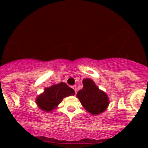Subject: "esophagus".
Instances as JSON below:
<instances>
[{
  "mask_svg": "<svg viewBox=\"0 0 148 148\" xmlns=\"http://www.w3.org/2000/svg\"><path fill=\"white\" fill-rule=\"evenodd\" d=\"M72 88H73V90H75V93H76V92H77V89H76V87H75V86H73V87H72Z\"/></svg>",
  "mask_w": 148,
  "mask_h": 148,
  "instance_id": "34e87169",
  "label": "esophagus"
}]
</instances>
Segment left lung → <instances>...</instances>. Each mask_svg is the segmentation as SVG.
Here are the masks:
<instances>
[{
  "label": "left lung",
  "instance_id": "left-lung-1",
  "mask_svg": "<svg viewBox=\"0 0 148 148\" xmlns=\"http://www.w3.org/2000/svg\"><path fill=\"white\" fill-rule=\"evenodd\" d=\"M83 88L77 92V98L84 109L92 115H99L108 108L109 99L108 95L99 90L95 82L90 78L83 82Z\"/></svg>",
  "mask_w": 148,
  "mask_h": 148
}]
</instances>
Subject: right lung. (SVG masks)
Listing matches in <instances>:
<instances>
[{
	"instance_id": "right-lung-1",
	"label": "right lung",
	"mask_w": 148,
	"mask_h": 148,
	"mask_svg": "<svg viewBox=\"0 0 148 148\" xmlns=\"http://www.w3.org/2000/svg\"><path fill=\"white\" fill-rule=\"evenodd\" d=\"M74 95L75 91L73 89L66 84L61 82L45 88L44 92L36 98L35 102L40 110L50 112L56 109L64 98Z\"/></svg>"
}]
</instances>
